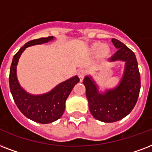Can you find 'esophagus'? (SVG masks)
Here are the masks:
<instances>
[{"instance_id":"esophagus-1","label":"esophagus","mask_w":152,"mask_h":152,"mask_svg":"<svg viewBox=\"0 0 152 152\" xmlns=\"http://www.w3.org/2000/svg\"><path fill=\"white\" fill-rule=\"evenodd\" d=\"M77 75L79 77L80 82H82V80L84 78L85 75H86V71L84 70H80L78 72H77Z\"/></svg>"}]
</instances>
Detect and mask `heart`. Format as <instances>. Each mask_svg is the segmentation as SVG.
Instances as JSON below:
<instances>
[{
	"instance_id": "1",
	"label": "heart",
	"mask_w": 152,
	"mask_h": 152,
	"mask_svg": "<svg viewBox=\"0 0 152 152\" xmlns=\"http://www.w3.org/2000/svg\"><path fill=\"white\" fill-rule=\"evenodd\" d=\"M89 50L94 54H98L100 57L106 58L108 57L110 53H111V49L109 45L104 44L101 42H96L94 43L90 46Z\"/></svg>"
}]
</instances>
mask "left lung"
Instances as JSON below:
<instances>
[{
  "label": "left lung",
  "instance_id": "1",
  "mask_svg": "<svg viewBox=\"0 0 152 152\" xmlns=\"http://www.w3.org/2000/svg\"><path fill=\"white\" fill-rule=\"evenodd\" d=\"M112 42L118 50L109 61L125 63L118 86L102 94L91 76H86L83 80L89 111L95 119L105 123L118 121L129 115L136 105L140 90V75L136 55L121 41L112 39Z\"/></svg>",
  "mask_w": 152,
  "mask_h": 152
}]
</instances>
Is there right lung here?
<instances>
[{
    "mask_svg": "<svg viewBox=\"0 0 152 152\" xmlns=\"http://www.w3.org/2000/svg\"><path fill=\"white\" fill-rule=\"evenodd\" d=\"M53 39V36H48L25 43L14 55L9 73V87L16 106L26 117L40 124H49L63 116L66 101L74 86L79 82V77L75 76L61 82L50 92L40 95L30 94L20 86L16 76V66L21 54L28 47L48 43Z\"/></svg>",
    "mask_w": 152,
    "mask_h": 152,
    "instance_id": "obj_1",
    "label": "right lung"
}]
</instances>
